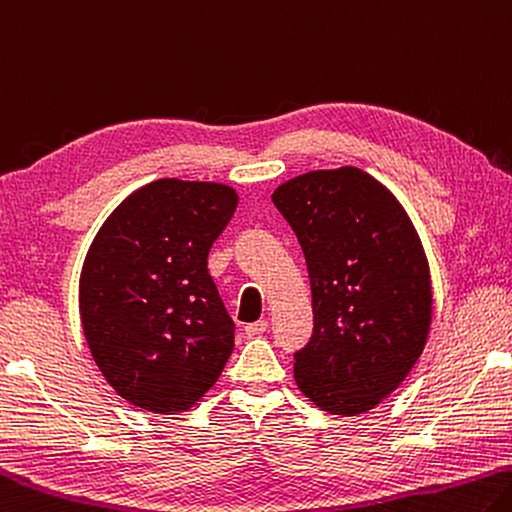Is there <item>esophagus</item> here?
Instances as JSON below:
<instances>
[{"mask_svg": "<svg viewBox=\"0 0 512 512\" xmlns=\"http://www.w3.org/2000/svg\"><path fill=\"white\" fill-rule=\"evenodd\" d=\"M268 329V322L266 320H257V322H250L246 324V336H262V333Z\"/></svg>", "mask_w": 512, "mask_h": 512, "instance_id": "esophagus-1", "label": "esophagus"}]
</instances>
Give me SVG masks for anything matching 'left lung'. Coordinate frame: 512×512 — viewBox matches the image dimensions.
<instances>
[{
  "label": "left lung",
  "instance_id": "obj_1",
  "mask_svg": "<svg viewBox=\"0 0 512 512\" xmlns=\"http://www.w3.org/2000/svg\"><path fill=\"white\" fill-rule=\"evenodd\" d=\"M313 297V336L295 353L302 396L358 416L403 383L432 324V277L421 237L387 185L353 165L277 185Z\"/></svg>",
  "mask_w": 512,
  "mask_h": 512
}]
</instances>
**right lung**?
<instances>
[{"label": "right lung", "mask_w": 512, "mask_h": 512, "mask_svg": "<svg viewBox=\"0 0 512 512\" xmlns=\"http://www.w3.org/2000/svg\"><path fill=\"white\" fill-rule=\"evenodd\" d=\"M237 203L224 183L159 179L120 201L91 241L78 282L82 333L127 403L188 412L224 371L235 324L208 253Z\"/></svg>", "instance_id": "obj_1"}]
</instances>
